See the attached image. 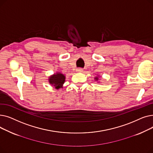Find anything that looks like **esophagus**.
<instances>
[{"label": "esophagus", "mask_w": 153, "mask_h": 153, "mask_svg": "<svg viewBox=\"0 0 153 153\" xmlns=\"http://www.w3.org/2000/svg\"><path fill=\"white\" fill-rule=\"evenodd\" d=\"M76 71H77V72H82L83 71V69H82V68H78V69H77Z\"/></svg>", "instance_id": "1"}]
</instances>
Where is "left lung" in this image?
I'll list each match as a JSON object with an SVG mask.
<instances>
[{"label":"left lung","mask_w":153,"mask_h":153,"mask_svg":"<svg viewBox=\"0 0 153 153\" xmlns=\"http://www.w3.org/2000/svg\"><path fill=\"white\" fill-rule=\"evenodd\" d=\"M95 81H98V80H99L98 77H95Z\"/></svg>","instance_id":"obj_1"}]
</instances>
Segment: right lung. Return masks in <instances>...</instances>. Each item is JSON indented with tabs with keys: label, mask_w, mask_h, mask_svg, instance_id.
I'll return each instance as SVG.
<instances>
[{
	"label": "right lung",
	"mask_w": 153,
	"mask_h": 153,
	"mask_svg": "<svg viewBox=\"0 0 153 153\" xmlns=\"http://www.w3.org/2000/svg\"><path fill=\"white\" fill-rule=\"evenodd\" d=\"M66 77L64 74L61 72H57V73L54 74L49 77V82L50 84L55 87L56 89H59V88L62 87L63 84L65 82Z\"/></svg>",
	"instance_id": "1"
}]
</instances>
